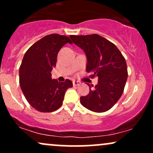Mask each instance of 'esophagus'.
<instances>
[{
	"label": "esophagus",
	"instance_id": "esophagus-1",
	"mask_svg": "<svg viewBox=\"0 0 153 153\" xmlns=\"http://www.w3.org/2000/svg\"><path fill=\"white\" fill-rule=\"evenodd\" d=\"M73 86H78V85H80V82L78 81H76V80H73Z\"/></svg>",
	"mask_w": 153,
	"mask_h": 153
}]
</instances>
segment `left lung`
Here are the masks:
<instances>
[{
    "label": "left lung",
    "instance_id": "obj_1",
    "mask_svg": "<svg viewBox=\"0 0 153 153\" xmlns=\"http://www.w3.org/2000/svg\"><path fill=\"white\" fill-rule=\"evenodd\" d=\"M75 45L86 54V71L91 78L98 76V84L85 96L80 97V103L92 111L101 113L109 110L124 92L128 77L125 58L117 46L99 34L71 35Z\"/></svg>",
    "mask_w": 153,
    "mask_h": 153
}]
</instances>
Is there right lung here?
Instances as JSON below:
<instances>
[{"mask_svg":"<svg viewBox=\"0 0 153 153\" xmlns=\"http://www.w3.org/2000/svg\"><path fill=\"white\" fill-rule=\"evenodd\" d=\"M68 36L52 34L35 42L26 52L19 68V84L26 99L40 112H52L62 106L65 91L73 87L71 80H52L51 71L56 66L57 54Z\"/></svg>","mask_w":153,"mask_h":153,"instance_id":"obj_1","label":"right lung"}]
</instances>
